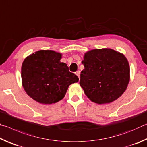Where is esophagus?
Returning <instances> with one entry per match:
<instances>
[{"mask_svg":"<svg viewBox=\"0 0 147 147\" xmlns=\"http://www.w3.org/2000/svg\"><path fill=\"white\" fill-rule=\"evenodd\" d=\"M76 74L77 76H78L79 79L80 78V71H77L76 72Z\"/></svg>","mask_w":147,"mask_h":147,"instance_id":"obj_1","label":"esophagus"}]
</instances>
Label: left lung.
<instances>
[{
  "label": "left lung",
  "mask_w": 147,
  "mask_h": 147,
  "mask_svg": "<svg viewBox=\"0 0 147 147\" xmlns=\"http://www.w3.org/2000/svg\"><path fill=\"white\" fill-rule=\"evenodd\" d=\"M80 86L91 101L110 103L122 96L130 81V66L123 53L110 48L84 53Z\"/></svg>",
  "instance_id": "obj_1"
}]
</instances>
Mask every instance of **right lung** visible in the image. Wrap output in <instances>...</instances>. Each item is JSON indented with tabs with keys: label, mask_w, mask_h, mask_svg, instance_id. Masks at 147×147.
I'll list each match as a JSON object with an SVG mask.
<instances>
[{
	"label": "right lung",
	"mask_w": 147,
	"mask_h": 147,
	"mask_svg": "<svg viewBox=\"0 0 147 147\" xmlns=\"http://www.w3.org/2000/svg\"><path fill=\"white\" fill-rule=\"evenodd\" d=\"M61 53L41 50L24 60L21 68L22 84L31 98L40 104L50 105L61 101L78 77L69 71L68 67L60 61Z\"/></svg>",
	"instance_id": "right-lung-1"
}]
</instances>
